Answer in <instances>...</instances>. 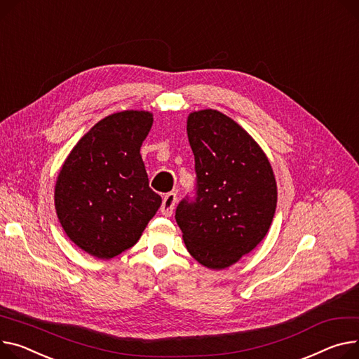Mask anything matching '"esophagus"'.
I'll use <instances>...</instances> for the list:
<instances>
[{
	"label": "esophagus",
	"instance_id": "obj_1",
	"mask_svg": "<svg viewBox=\"0 0 359 359\" xmlns=\"http://www.w3.org/2000/svg\"><path fill=\"white\" fill-rule=\"evenodd\" d=\"M176 202H177V195L175 192H170L167 194L164 198H163V202H161V213L164 215V217H172L173 213V209L176 206Z\"/></svg>",
	"mask_w": 359,
	"mask_h": 359
}]
</instances>
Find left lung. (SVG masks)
Instances as JSON below:
<instances>
[{"mask_svg":"<svg viewBox=\"0 0 359 359\" xmlns=\"http://www.w3.org/2000/svg\"><path fill=\"white\" fill-rule=\"evenodd\" d=\"M187 137L195 156V196L179 202L175 218L192 257L222 270L269 232L277 205L276 179L257 142L219 111L190 114Z\"/></svg>","mask_w":359,"mask_h":359,"instance_id":"obj_1","label":"left lung"}]
</instances>
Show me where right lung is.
<instances>
[{
	"instance_id": "right-lung-1",
	"label": "right lung",
	"mask_w": 359,
	"mask_h": 359,
	"mask_svg": "<svg viewBox=\"0 0 359 359\" xmlns=\"http://www.w3.org/2000/svg\"><path fill=\"white\" fill-rule=\"evenodd\" d=\"M151 126L146 111L105 116L79 140L59 173V221L93 257L109 259L131 248L161 205L140 154Z\"/></svg>"
}]
</instances>
